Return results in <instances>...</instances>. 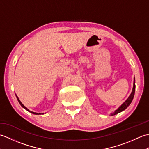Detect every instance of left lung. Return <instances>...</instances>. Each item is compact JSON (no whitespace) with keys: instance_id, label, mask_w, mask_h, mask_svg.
I'll use <instances>...</instances> for the list:
<instances>
[{"instance_id":"left-lung-1","label":"left lung","mask_w":149,"mask_h":149,"mask_svg":"<svg viewBox=\"0 0 149 149\" xmlns=\"http://www.w3.org/2000/svg\"><path fill=\"white\" fill-rule=\"evenodd\" d=\"M135 88H136V86H135V79H134L133 88H132V92H131V94L130 95V96H129L128 99L125 100V102H123V104H122V106H120L118 109H116L115 112L111 114V116L115 115H116V114H118V113H119L120 112L123 111V110H125L129 105H130V104L131 103L132 99H133V97H134V95Z\"/></svg>"}]
</instances>
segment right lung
<instances>
[{
    "label": "right lung",
    "mask_w": 149,
    "mask_h": 149,
    "mask_svg": "<svg viewBox=\"0 0 149 149\" xmlns=\"http://www.w3.org/2000/svg\"><path fill=\"white\" fill-rule=\"evenodd\" d=\"M17 100H18V102L19 103H20V105L22 106V107H24V108H25V109H26L27 111H29V112H31V113H33V114H34V115H40V113H38H38H34V112H33V111H30L29 110V109H28L27 108V107H26V106H24V104H22L21 102H20V100H19V99H18V97L17 96Z\"/></svg>",
    "instance_id": "obj_1"
}]
</instances>
